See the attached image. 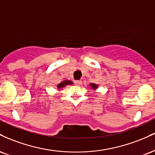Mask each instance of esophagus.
I'll list each match as a JSON object with an SVG mask.
<instances>
[{
    "instance_id": "obj_1",
    "label": "esophagus",
    "mask_w": 155,
    "mask_h": 155,
    "mask_svg": "<svg viewBox=\"0 0 155 155\" xmlns=\"http://www.w3.org/2000/svg\"><path fill=\"white\" fill-rule=\"evenodd\" d=\"M81 83H82L81 80H75V81H74V84H75L76 85H81Z\"/></svg>"
}]
</instances>
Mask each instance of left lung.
<instances>
[{
	"label": "left lung",
	"mask_w": 155,
	"mask_h": 155,
	"mask_svg": "<svg viewBox=\"0 0 155 155\" xmlns=\"http://www.w3.org/2000/svg\"><path fill=\"white\" fill-rule=\"evenodd\" d=\"M90 86H91L93 89H96L97 87V85H96L95 84H90Z\"/></svg>",
	"instance_id": "1"
}]
</instances>
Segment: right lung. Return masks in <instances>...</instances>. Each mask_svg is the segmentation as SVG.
<instances>
[{
	"label": "right lung",
	"instance_id": "1",
	"mask_svg": "<svg viewBox=\"0 0 155 155\" xmlns=\"http://www.w3.org/2000/svg\"><path fill=\"white\" fill-rule=\"evenodd\" d=\"M71 84H73V82H72L71 81H68V80H66V81H62L61 83L59 84L58 85V89L63 88V87H64L66 86V85Z\"/></svg>",
	"mask_w": 155,
	"mask_h": 155
}]
</instances>
